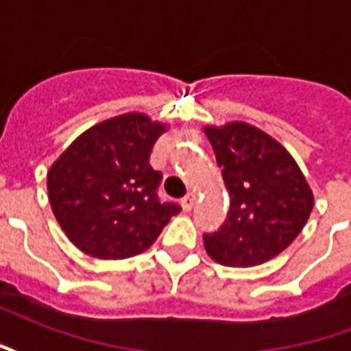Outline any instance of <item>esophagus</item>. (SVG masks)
I'll return each instance as SVG.
<instances>
[{
	"label": "esophagus",
	"mask_w": 351,
	"mask_h": 351,
	"mask_svg": "<svg viewBox=\"0 0 351 351\" xmlns=\"http://www.w3.org/2000/svg\"><path fill=\"white\" fill-rule=\"evenodd\" d=\"M193 205H195V193H186V195L182 197L184 210H191Z\"/></svg>",
	"instance_id": "1"
}]
</instances>
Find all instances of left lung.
<instances>
[{
    "instance_id": "obj_1",
    "label": "left lung",
    "mask_w": 351,
    "mask_h": 351,
    "mask_svg": "<svg viewBox=\"0 0 351 351\" xmlns=\"http://www.w3.org/2000/svg\"><path fill=\"white\" fill-rule=\"evenodd\" d=\"M229 191L228 218L205 233L208 256L228 267L276 258L308 220L314 197L284 146L243 122L205 128Z\"/></svg>"
}]
</instances>
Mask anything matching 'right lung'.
I'll use <instances>...</instances> for the list:
<instances>
[{
	"label": "right lung",
	"instance_id": "1",
	"mask_svg": "<svg viewBox=\"0 0 351 351\" xmlns=\"http://www.w3.org/2000/svg\"><path fill=\"white\" fill-rule=\"evenodd\" d=\"M165 125L130 112L82 133L50 167L58 223L77 248L99 259L137 256L182 208L161 201L150 154Z\"/></svg>",
	"mask_w": 351,
	"mask_h": 351
}]
</instances>
